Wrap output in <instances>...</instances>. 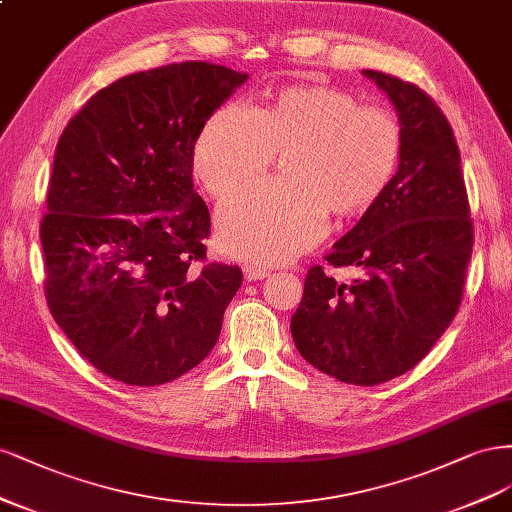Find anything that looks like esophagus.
Returning a JSON list of instances; mask_svg holds the SVG:
<instances>
[{
    "mask_svg": "<svg viewBox=\"0 0 512 512\" xmlns=\"http://www.w3.org/2000/svg\"><path fill=\"white\" fill-rule=\"evenodd\" d=\"M268 274H270V270L263 268V266H257V263H251V266L244 268V278L246 280H261V278H266Z\"/></svg>",
    "mask_w": 512,
    "mask_h": 512,
    "instance_id": "obj_1",
    "label": "esophagus"
}]
</instances>
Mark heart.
<instances>
[{"label":"heart","mask_w":512,"mask_h":512,"mask_svg":"<svg viewBox=\"0 0 512 512\" xmlns=\"http://www.w3.org/2000/svg\"><path fill=\"white\" fill-rule=\"evenodd\" d=\"M287 183L240 191L219 210L223 251L244 261H287L317 244L327 210L366 212L385 193L402 155V127L329 87H289L259 108L232 102L202 127L193 170L214 197L232 195L285 155Z\"/></svg>","instance_id":"obj_1"}]
</instances>
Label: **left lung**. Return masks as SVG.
I'll list each match as a JSON object with an SVG mask.
<instances>
[{
	"mask_svg": "<svg viewBox=\"0 0 512 512\" xmlns=\"http://www.w3.org/2000/svg\"><path fill=\"white\" fill-rule=\"evenodd\" d=\"M402 127L400 166L385 193L325 261L353 266L338 283L321 266L291 317L300 355L342 383L372 387L415 368L457 315L474 229L453 129L417 85L364 70Z\"/></svg>",
	"mask_w": 512,
	"mask_h": 512,
	"instance_id": "1",
	"label": "left lung"
}]
</instances>
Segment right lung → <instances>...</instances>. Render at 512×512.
Masks as SVG:
<instances>
[{
    "instance_id": "right-lung-1",
    "label": "right lung",
    "mask_w": 512,
    "mask_h": 512,
    "mask_svg": "<svg viewBox=\"0 0 512 512\" xmlns=\"http://www.w3.org/2000/svg\"><path fill=\"white\" fill-rule=\"evenodd\" d=\"M246 78L206 61L123 76L57 142L40 225L46 302L114 381L170 383L219 340L242 270L206 263L210 212L193 189V151Z\"/></svg>"
}]
</instances>
